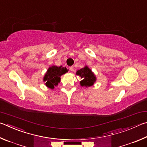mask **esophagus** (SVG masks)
Returning a JSON list of instances; mask_svg holds the SVG:
<instances>
[{"label": "esophagus", "instance_id": "34e87169", "mask_svg": "<svg viewBox=\"0 0 147 147\" xmlns=\"http://www.w3.org/2000/svg\"><path fill=\"white\" fill-rule=\"evenodd\" d=\"M69 69H70V70H71V71H74V66H70V67H69Z\"/></svg>", "mask_w": 147, "mask_h": 147}]
</instances>
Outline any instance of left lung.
I'll use <instances>...</instances> for the list:
<instances>
[{
	"label": "left lung",
	"mask_w": 147,
	"mask_h": 147,
	"mask_svg": "<svg viewBox=\"0 0 147 147\" xmlns=\"http://www.w3.org/2000/svg\"><path fill=\"white\" fill-rule=\"evenodd\" d=\"M76 74L83 79L80 81L81 86H91L96 81V77L87 66L77 71Z\"/></svg>",
	"instance_id": "left-lung-1"
}]
</instances>
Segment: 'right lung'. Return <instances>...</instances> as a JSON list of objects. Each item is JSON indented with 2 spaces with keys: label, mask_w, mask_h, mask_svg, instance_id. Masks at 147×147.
I'll return each instance as SVG.
<instances>
[{
  "label": "right lung",
  "mask_w": 147,
  "mask_h": 147,
  "mask_svg": "<svg viewBox=\"0 0 147 147\" xmlns=\"http://www.w3.org/2000/svg\"><path fill=\"white\" fill-rule=\"evenodd\" d=\"M66 67L52 66L48 69L43 78L44 82H45L46 86L49 88L53 89L55 86L61 81V76L68 72Z\"/></svg>",
  "instance_id": "add662e5"
}]
</instances>
